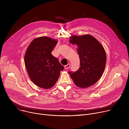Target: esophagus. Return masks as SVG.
I'll return each instance as SVG.
<instances>
[{
  "label": "esophagus",
  "instance_id": "34e87169",
  "mask_svg": "<svg viewBox=\"0 0 129 129\" xmlns=\"http://www.w3.org/2000/svg\"><path fill=\"white\" fill-rule=\"evenodd\" d=\"M70 66H71V64H67L66 65L64 66V68H65V70H67V69H68L69 68H70Z\"/></svg>",
  "mask_w": 129,
  "mask_h": 129
}]
</instances>
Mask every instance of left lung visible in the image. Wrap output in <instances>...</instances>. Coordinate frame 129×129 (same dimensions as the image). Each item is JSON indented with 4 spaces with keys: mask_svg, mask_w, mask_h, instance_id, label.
<instances>
[{
    "mask_svg": "<svg viewBox=\"0 0 129 129\" xmlns=\"http://www.w3.org/2000/svg\"><path fill=\"white\" fill-rule=\"evenodd\" d=\"M70 42L78 46L80 67L69 73L74 83L79 87L86 88L95 84L102 76L106 63L104 47L90 35L73 36Z\"/></svg>",
    "mask_w": 129,
    "mask_h": 129,
    "instance_id": "1",
    "label": "left lung"
}]
</instances>
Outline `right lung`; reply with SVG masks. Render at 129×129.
<instances>
[{
    "instance_id": "right-lung-1",
    "label": "right lung",
    "mask_w": 129,
    "mask_h": 129,
    "mask_svg": "<svg viewBox=\"0 0 129 129\" xmlns=\"http://www.w3.org/2000/svg\"><path fill=\"white\" fill-rule=\"evenodd\" d=\"M57 41L46 37L33 40L24 56V63L29 77L37 86L44 89L56 83L60 72L64 69L57 58L51 54Z\"/></svg>"
}]
</instances>
